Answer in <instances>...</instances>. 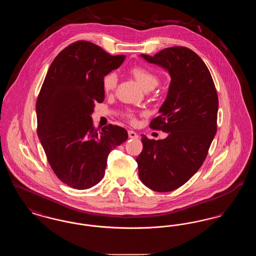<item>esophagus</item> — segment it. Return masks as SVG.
<instances>
[{
	"mask_svg": "<svg viewBox=\"0 0 256 256\" xmlns=\"http://www.w3.org/2000/svg\"><path fill=\"white\" fill-rule=\"evenodd\" d=\"M128 137L132 138V139H137L138 138V134H136L134 130H128Z\"/></svg>",
	"mask_w": 256,
	"mask_h": 256,
	"instance_id": "obj_1",
	"label": "esophagus"
}]
</instances>
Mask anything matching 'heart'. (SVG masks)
<instances>
[{
	"label": "heart",
	"instance_id": "heart-1",
	"mask_svg": "<svg viewBox=\"0 0 256 256\" xmlns=\"http://www.w3.org/2000/svg\"><path fill=\"white\" fill-rule=\"evenodd\" d=\"M130 74L136 80V82L142 86L145 90L146 89H154L158 84V76L141 65H135L128 70ZM118 78L117 74L113 72L108 73L104 76L102 80V87L106 93L112 92L117 86Z\"/></svg>",
	"mask_w": 256,
	"mask_h": 256
}]
</instances>
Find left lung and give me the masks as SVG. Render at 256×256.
I'll return each mask as SVG.
<instances>
[{"mask_svg": "<svg viewBox=\"0 0 256 256\" xmlns=\"http://www.w3.org/2000/svg\"><path fill=\"white\" fill-rule=\"evenodd\" d=\"M170 76L167 97L150 126L168 134L163 140L142 134L136 158L140 180L156 192H170L187 182L202 165L217 132L218 95L206 63L185 47L140 54Z\"/></svg>", "mask_w": 256, "mask_h": 256, "instance_id": "1", "label": "left lung"}]
</instances>
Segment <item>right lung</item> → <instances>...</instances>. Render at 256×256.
Segmentation results:
<instances>
[{
    "label": "right lung",
    "mask_w": 256,
    "mask_h": 256,
    "mask_svg": "<svg viewBox=\"0 0 256 256\" xmlns=\"http://www.w3.org/2000/svg\"><path fill=\"white\" fill-rule=\"evenodd\" d=\"M124 58L91 42H74L52 62L41 87L36 108L38 138L54 174L74 189L100 182L110 152L128 137L113 124L98 132L91 117L95 104L104 100V76Z\"/></svg>",
    "instance_id": "right-lung-1"
}]
</instances>
